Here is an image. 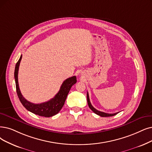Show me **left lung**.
<instances>
[{
  "instance_id": "1",
  "label": "left lung",
  "mask_w": 152,
  "mask_h": 152,
  "mask_svg": "<svg viewBox=\"0 0 152 152\" xmlns=\"http://www.w3.org/2000/svg\"><path fill=\"white\" fill-rule=\"evenodd\" d=\"M87 102H88V107L89 108L92 110L95 113H96V115H99V116L100 117H112V116H114V115H115L116 114H117L118 113H105V112H100V111H99L96 110V109L92 105V104H91V103L90 102V99H89V96H88V94L87 92Z\"/></svg>"
}]
</instances>
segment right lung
Returning a JSON list of instances; mask_svg holds the SVG:
<instances>
[{
  "label": "right lung",
  "instance_id": "obj_1",
  "mask_svg": "<svg viewBox=\"0 0 152 152\" xmlns=\"http://www.w3.org/2000/svg\"><path fill=\"white\" fill-rule=\"evenodd\" d=\"M22 56L21 55L19 60H18L15 65L14 77L16 86V91L18 97L22 103L23 106L27 110L39 116L45 117H50L57 114L63 107L66 96L69 91L72 87L77 82V78L75 76H73L66 79L62 84L58 92L55 96L47 102L41 103V104H35L27 101L22 95L18 82V72H19V65L21 61Z\"/></svg>",
  "mask_w": 152,
  "mask_h": 152
}]
</instances>
